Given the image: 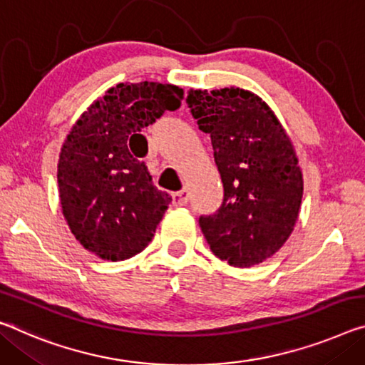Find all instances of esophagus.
<instances>
[{"label": "esophagus", "mask_w": 365, "mask_h": 365, "mask_svg": "<svg viewBox=\"0 0 365 365\" xmlns=\"http://www.w3.org/2000/svg\"><path fill=\"white\" fill-rule=\"evenodd\" d=\"M172 200H173V206H185V205L188 203V200H190L188 190L183 188V190H180V192L173 193Z\"/></svg>", "instance_id": "esophagus-1"}]
</instances>
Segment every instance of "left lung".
Returning a JSON list of instances; mask_svg holds the SVG:
<instances>
[{
    "label": "left lung",
    "mask_w": 365,
    "mask_h": 365,
    "mask_svg": "<svg viewBox=\"0 0 365 365\" xmlns=\"http://www.w3.org/2000/svg\"><path fill=\"white\" fill-rule=\"evenodd\" d=\"M187 103L211 136L224 200L200 227L211 252L235 268L273 257L297 222L302 172L287 133L268 103L240 88L190 89Z\"/></svg>",
    "instance_id": "left-lung-1"
}]
</instances>
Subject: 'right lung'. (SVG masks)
Returning <instances> with one entry per match:
<instances>
[{
  "instance_id": "right-lung-1",
  "label": "right lung",
  "mask_w": 365,
  "mask_h": 365,
  "mask_svg": "<svg viewBox=\"0 0 365 365\" xmlns=\"http://www.w3.org/2000/svg\"><path fill=\"white\" fill-rule=\"evenodd\" d=\"M182 99L172 84L120 83L91 103L63 143L56 173L63 216L99 258H131L153 240L172 198L138 159L148 153L141 130Z\"/></svg>"
}]
</instances>
